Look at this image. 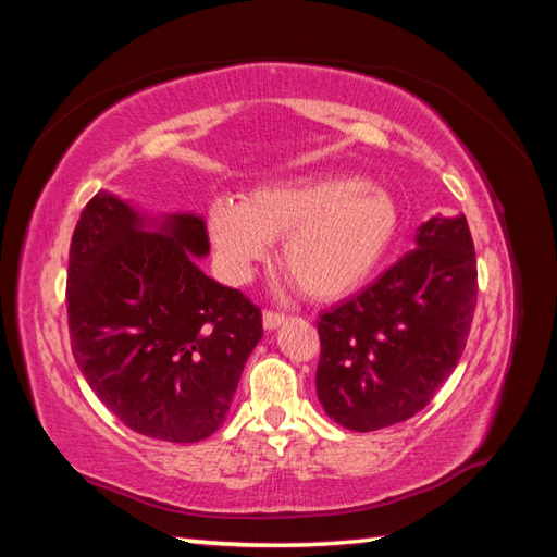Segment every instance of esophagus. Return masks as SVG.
Instances as JSON below:
<instances>
[{
  "label": "esophagus",
  "instance_id": "1",
  "mask_svg": "<svg viewBox=\"0 0 557 557\" xmlns=\"http://www.w3.org/2000/svg\"><path fill=\"white\" fill-rule=\"evenodd\" d=\"M282 321H285V313L272 311V309H265V311H263V325H265V330L277 327Z\"/></svg>",
  "mask_w": 557,
  "mask_h": 557
}]
</instances>
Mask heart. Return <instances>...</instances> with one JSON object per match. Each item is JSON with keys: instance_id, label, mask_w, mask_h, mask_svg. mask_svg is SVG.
<instances>
[{"instance_id": "heart-1", "label": "heart", "mask_w": 557, "mask_h": 557, "mask_svg": "<svg viewBox=\"0 0 557 557\" xmlns=\"http://www.w3.org/2000/svg\"><path fill=\"white\" fill-rule=\"evenodd\" d=\"M399 208L361 176L327 174L258 186L244 203L215 198L208 232L232 280H246L282 239L280 265L306 297L342 299L359 289L393 246Z\"/></svg>"}]
</instances>
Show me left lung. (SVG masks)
<instances>
[{"instance_id":"obj_1","label":"left lung","mask_w":557,"mask_h":557,"mask_svg":"<svg viewBox=\"0 0 557 557\" xmlns=\"http://www.w3.org/2000/svg\"><path fill=\"white\" fill-rule=\"evenodd\" d=\"M476 277L467 218H431L417 251L318 318L315 389L327 417L366 433L429 405L467 347Z\"/></svg>"}]
</instances>
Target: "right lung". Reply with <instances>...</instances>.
I'll use <instances>...</instances> for the list:
<instances>
[{"label": "right lung", "instance_id": "add662e5", "mask_svg": "<svg viewBox=\"0 0 557 557\" xmlns=\"http://www.w3.org/2000/svg\"><path fill=\"white\" fill-rule=\"evenodd\" d=\"M140 224L108 191L81 210L66 275L71 351L128 429L196 443L224 423L263 313L194 263L210 248L203 220L174 215L164 235Z\"/></svg>", "mask_w": 557, "mask_h": 557}]
</instances>
